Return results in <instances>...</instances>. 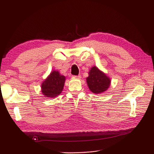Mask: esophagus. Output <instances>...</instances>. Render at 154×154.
<instances>
[{"instance_id": "34e87169", "label": "esophagus", "mask_w": 154, "mask_h": 154, "mask_svg": "<svg viewBox=\"0 0 154 154\" xmlns=\"http://www.w3.org/2000/svg\"><path fill=\"white\" fill-rule=\"evenodd\" d=\"M74 78H79V79H80L82 77H81V76L80 75H78V76H72Z\"/></svg>"}]
</instances>
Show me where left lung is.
Masks as SVG:
<instances>
[{"mask_svg":"<svg viewBox=\"0 0 154 154\" xmlns=\"http://www.w3.org/2000/svg\"><path fill=\"white\" fill-rule=\"evenodd\" d=\"M87 78V83L89 89L96 94L105 92L110 85V80L109 77L100 71L96 67H92L88 72Z\"/></svg>","mask_w":154,"mask_h":154,"instance_id":"8db88e82","label":"left lung"}]
</instances>
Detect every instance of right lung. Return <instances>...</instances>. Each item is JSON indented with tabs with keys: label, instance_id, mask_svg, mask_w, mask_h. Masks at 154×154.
Masks as SVG:
<instances>
[{
	"label": "right lung",
	"instance_id": "obj_1",
	"mask_svg": "<svg viewBox=\"0 0 154 154\" xmlns=\"http://www.w3.org/2000/svg\"><path fill=\"white\" fill-rule=\"evenodd\" d=\"M66 78L58 71H53L42 84V92L46 97H54L63 90Z\"/></svg>",
	"mask_w": 154,
	"mask_h": 154
}]
</instances>
